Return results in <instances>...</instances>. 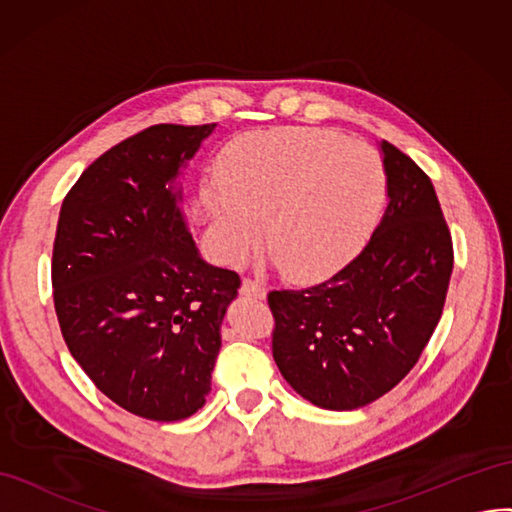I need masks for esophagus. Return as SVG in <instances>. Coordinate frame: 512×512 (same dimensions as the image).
I'll return each instance as SVG.
<instances>
[{
  "label": "esophagus",
  "instance_id": "34e87169",
  "mask_svg": "<svg viewBox=\"0 0 512 512\" xmlns=\"http://www.w3.org/2000/svg\"><path fill=\"white\" fill-rule=\"evenodd\" d=\"M241 295L254 297V299H265V297H267V288L262 286L260 282L247 278V280H243V284H241Z\"/></svg>",
  "mask_w": 512,
  "mask_h": 512
}]
</instances>
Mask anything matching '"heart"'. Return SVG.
<instances>
[{
  "mask_svg": "<svg viewBox=\"0 0 512 512\" xmlns=\"http://www.w3.org/2000/svg\"><path fill=\"white\" fill-rule=\"evenodd\" d=\"M204 193L217 254L239 262L265 222L271 258L295 280L334 275L370 237L385 202V168L364 142L286 127L234 144Z\"/></svg>",
  "mask_w": 512,
  "mask_h": 512,
  "instance_id": "b5f03b06",
  "label": "heart"
}]
</instances>
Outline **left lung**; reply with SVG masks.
<instances>
[{"instance_id": "obj_1", "label": "left lung", "mask_w": 512, "mask_h": 512, "mask_svg": "<svg viewBox=\"0 0 512 512\" xmlns=\"http://www.w3.org/2000/svg\"><path fill=\"white\" fill-rule=\"evenodd\" d=\"M385 206L370 241L334 278L273 290V359L301 398L351 411L390 392L416 366L441 319L452 239L435 187L381 140Z\"/></svg>"}]
</instances>
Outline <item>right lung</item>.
I'll list each match as a JSON object with an SVG mask.
<instances>
[{"instance_id":"1","label":"right lung","mask_w":512,"mask_h":512,"mask_svg":"<svg viewBox=\"0 0 512 512\" xmlns=\"http://www.w3.org/2000/svg\"><path fill=\"white\" fill-rule=\"evenodd\" d=\"M217 124H155L109 148L62 202L51 284L66 347L107 398L176 422L204 407L239 275L183 213L187 161Z\"/></svg>"}]
</instances>
